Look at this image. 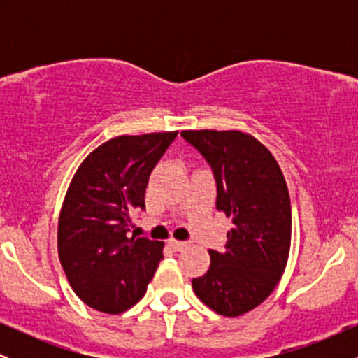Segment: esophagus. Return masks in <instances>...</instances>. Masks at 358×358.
<instances>
[{"instance_id":"1","label":"esophagus","mask_w":358,"mask_h":358,"mask_svg":"<svg viewBox=\"0 0 358 358\" xmlns=\"http://www.w3.org/2000/svg\"><path fill=\"white\" fill-rule=\"evenodd\" d=\"M168 245H170L173 250H182L183 248H187V242L183 241H176V239H170L168 241Z\"/></svg>"}]
</instances>
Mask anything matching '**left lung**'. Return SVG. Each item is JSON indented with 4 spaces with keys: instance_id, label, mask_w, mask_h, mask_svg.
Instances as JSON below:
<instances>
[{
    "instance_id": "1",
    "label": "left lung",
    "mask_w": 358,
    "mask_h": 358,
    "mask_svg": "<svg viewBox=\"0 0 358 358\" xmlns=\"http://www.w3.org/2000/svg\"><path fill=\"white\" fill-rule=\"evenodd\" d=\"M217 183V210L231 217L225 249L208 250L210 268L192 279L200 301L224 316L261 305L285 273L291 202L281 168L264 145L241 131H183Z\"/></svg>"
}]
</instances>
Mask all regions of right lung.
Masks as SVG:
<instances>
[{"label": "right lung", "instance_id": "add662e5", "mask_svg": "<svg viewBox=\"0 0 358 358\" xmlns=\"http://www.w3.org/2000/svg\"><path fill=\"white\" fill-rule=\"evenodd\" d=\"M176 134L113 138L73 175L59 217V257L72 289L94 310L117 315L136 305L163 259V242L127 232Z\"/></svg>", "mask_w": 358, "mask_h": 358}]
</instances>
